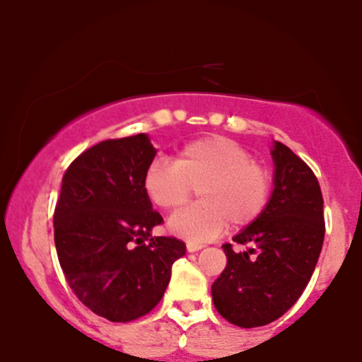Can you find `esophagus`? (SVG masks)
<instances>
[{
	"label": "esophagus",
	"instance_id": "esophagus-1",
	"mask_svg": "<svg viewBox=\"0 0 362 362\" xmlns=\"http://www.w3.org/2000/svg\"><path fill=\"white\" fill-rule=\"evenodd\" d=\"M187 252H197V250H201L202 247H204V245L202 243H194V242H187Z\"/></svg>",
	"mask_w": 362,
	"mask_h": 362
}]
</instances>
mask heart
<instances>
[{"label": "heart", "instance_id": "b5f03b06", "mask_svg": "<svg viewBox=\"0 0 362 362\" xmlns=\"http://www.w3.org/2000/svg\"><path fill=\"white\" fill-rule=\"evenodd\" d=\"M148 199L177 211L199 190L201 202L173 214L168 230L194 243L213 240L226 228L250 226L267 209L272 175L238 141L207 136L185 144L173 163L155 160L143 175Z\"/></svg>", "mask_w": 362, "mask_h": 362}]
</instances>
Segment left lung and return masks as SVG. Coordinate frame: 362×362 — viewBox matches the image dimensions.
<instances>
[{
    "label": "left lung",
    "instance_id": "left-lung-1",
    "mask_svg": "<svg viewBox=\"0 0 362 362\" xmlns=\"http://www.w3.org/2000/svg\"><path fill=\"white\" fill-rule=\"evenodd\" d=\"M272 158L276 187L267 209L233 238L247 250L223 245L226 267L211 286L218 313L242 328L272 323L300 300L325 236L313 170L282 143H276Z\"/></svg>",
    "mask_w": 362,
    "mask_h": 362
}]
</instances>
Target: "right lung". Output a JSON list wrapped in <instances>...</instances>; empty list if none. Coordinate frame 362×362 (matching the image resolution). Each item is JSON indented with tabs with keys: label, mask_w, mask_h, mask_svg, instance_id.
<instances>
[{
	"label": "right lung",
	"mask_w": 362,
	"mask_h": 362,
	"mask_svg": "<svg viewBox=\"0 0 362 362\" xmlns=\"http://www.w3.org/2000/svg\"><path fill=\"white\" fill-rule=\"evenodd\" d=\"M156 151L146 134L107 139L74 158L54 209V243L69 288L110 322H132L163 298L185 255L175 236H151L163 218L143 175Z\"/></svg>",
	"instance_id": "obj_1"
}]
</instances>
